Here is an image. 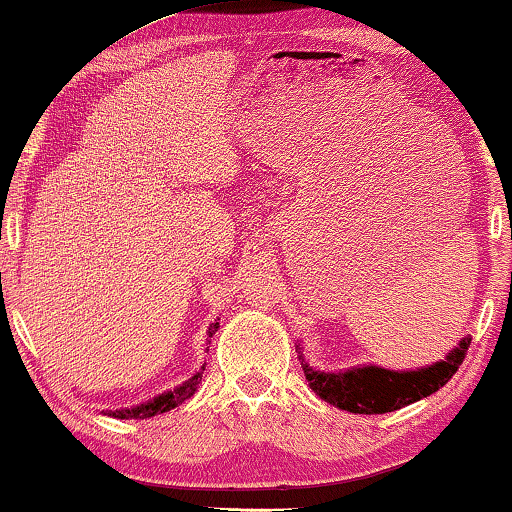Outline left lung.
<instances>
[{"label":"left lung","mask_w":512,"mask_h":512,"mask_svg":"<svg viewBox=\"0 0 512 512\" xmlns=\"http://www.w3.org/2000/svg\"><path fill=\"white\" fill-rule=\"evenodd\" d=\"M472 339L462 342L446 355L444 360L431 367L415 371H392L383 367H353L348 371H319L303 360V371L312 392L339 410L355 415H383V412L401 410L405 405L426 399L437 389L449 383L453 373L465 360Z\"/></svg>","instance_id":"1"}]
</instances>
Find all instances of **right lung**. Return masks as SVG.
I'll return each instance as SVG.
<instances>
[{"label": "right lung", "instance_id": "add662e5", "mask_svg": "<svg viewBox=\"0 0 512 512\" xmlns=\"http://www.w3.org/2000/svg\"><path fill=\"white\" fill-rule=\"evenodd\" d=\"M216 330H218V323H212V326H209V337H212ZM202 371H205V367H202L196 376L186 380V383H182L180 387L154 396V399L148 403H141V405H136V408H127V410H109L107 415L116 417V419H148L154 415H161V412L173 410V408H177V405L184 403L186 399H191V396L196 394V389L202 380Z\"/></svg>", "mask_w": 512, "mask_h": 512}]
</instances>
